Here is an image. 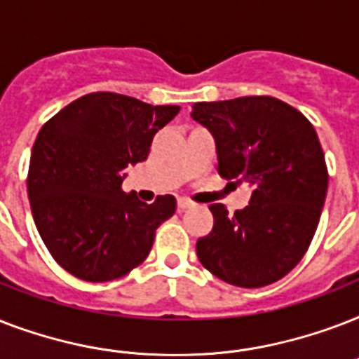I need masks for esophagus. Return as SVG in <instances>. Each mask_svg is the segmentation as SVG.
<instances>
[{"label": "esophagus", "instance_id": "obj_1", "mask_svg": "<svg viewBox=\"0 0 359 359\" xmlns=\"http://www.w3.org/2000/svg\"><path fill=\"white\" fill-rule=\"evenodd\" d=\"M177 205H179V210H186V208L194 207V201H190V199H186V197H180Z\"/></svg>", "mask_w": 359, "mask_h": 359}]
</instances>
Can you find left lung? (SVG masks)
<instances>
[{"instance_id":"1","label":"left lung","mask_w":359,"mask_h":359,"mask_svg":"<svg viewBox=\"0 0 359 359\" xmlns=\"http://www.w3.org/2000/svg\"><path fill=\"white\" fill-rule=\"evenodd\" d=\"M191 117L212 132L218 171L250 182V205L233 216L210 205L214 227L197 240V257L225 283L257 289L302 261L317 231L328 168L313 124L273 97L197 102Z\"/></svg>"}]
</instances>
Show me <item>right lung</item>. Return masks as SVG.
I'll return each mask as SVG.
<instances>
[{
	"mask_svg": "<svg viewBox=\"0 0 359 359\" xmlns=\"http://www.w3.org/2000/svg\"><path fill=\"white\" fill-rule=\"evenodd\" d=\"M179 106L89 93L44 123L31 151L27 196L42 242L67 272L91 283L123 278L145 261L173 196L141 203L124 194V169L143 162Z\"/></svg>",
	"mask_w": 359,
	"mask_h": 359,
	"instance_id": "1",
	"label": "right lung"
}]
</instances>
